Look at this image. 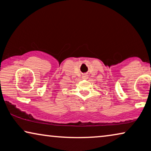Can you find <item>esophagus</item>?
I'll return each instance as SVG.
<instances>
[{"mask_svg":"<svg viewBox=\"0 0 151 151\" xmlns=\"http://www.w3.org/2000/svg\"><path fill=\"white\" fill-rule=\"evenodd\" d=\"M82 77H83V79H88V75L87 74H84Z\"/></svg>","mask_w":151,"mask_h":151,"instance_id":"obj_1","label":"esophagus"}]
</instances>
